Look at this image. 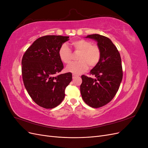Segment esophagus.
<instances>
[{
  "label": "esophagus",
  "instance_id": "34e87169",
  "mask_svg": "<svg viewBox=\"0 0 148 148\" xmlns=\"http://www.w3.org/2000/svg\"><path fill=\"white\" fill-rule=\"evenodd\" d=\"M72 77H73V78L74 79V78H77V77H78V76H77V75H73V76H72Z\"/></svg>",
  "mask_w": 148,
  "mask_h": 148
}]
</instances>
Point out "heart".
I'll list each match as a JSON object with an SVG mask.
<instances>
[{"mask_svg": "<svg viewBox=\"0 0 148 148\" xmlns=\"http://www.w3.org/2000/svg\"><path fill=\"white\" fill-rule=\"evenodd\" d=\"M75 52H80L78 57V62H74L66 67V71L75 75H79L86 71L89 65L91 68L96 66L101 60V51L97 44L86 39H78L71 42ZM59 55L64 64H70L73 59L71 50L66 44L60 47Z\"/></svg>", "mask_w": 148, "mask_h": 148, "instance_id": "heart-1", "label": "heart"}]
</instances>
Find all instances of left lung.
Instances as JSON below:
<instances>
[{"instance_id":"8db88e82","label":"left lung","mask_w":148,"mask_h":148,"mask_svg":"<svg viewBox=\"0 0 148 148\" xmlns=\"http://www.w3.org/2000/svg\"><path fill=\"white\" fill-rule=\"evenodd\" d=\"M86 38L96 40L101 49V58L89 75H82L80 91L84 102L93 108H99L110 102L117 94L123 78L120 53L111 40L95 34Z\"/></svg>"}]
</instances>
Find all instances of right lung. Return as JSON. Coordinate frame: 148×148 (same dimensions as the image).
Masks as SVG:
<instances>
[{"instance_id": "right-lung-1", "label": "right lung", "mask_w": 148, "mask_h": 148, "mask_svg": "<svg viewBox=\"0 0 148 148\" xmlns=\"http://www.w3.org/2000/svg\"><path fill=\"white\" fill-rule=\"evenodd\" d=\"M69 36L48 35L37 39L25 52L21 73L25 87L33 101L40 107L52 109L65 97V90L72 80L64 69L59 51Z\"/></svg>"}]
</instances>
